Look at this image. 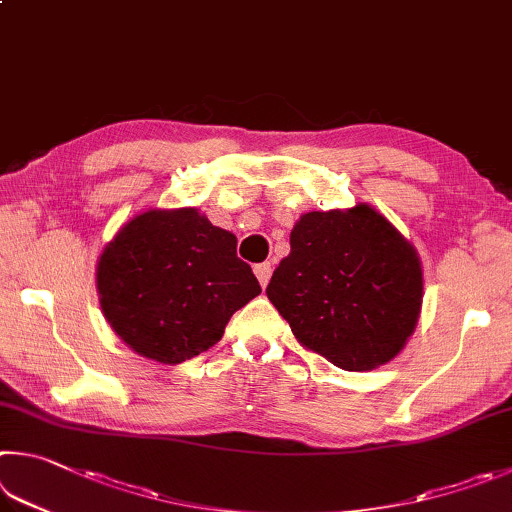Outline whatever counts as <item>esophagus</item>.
<instances>
[{
    "label": "esophagus",
    "instance_id": "34e87169",
    "mask_svg": "<svg viewBox=\"0 0 512 512\" xmlns=\"http://www.w3.org/2000/svg\"><path fill=\"white\" fill-rule=\"evenodd\" d=\"M255 275H257V280H259V284H262V286H266L268 282H271V275H273L271 262L257 264V266H255Z\"/></svg>",
    "mask_w": 512,
    "mask_h": 512
}]
</instances>
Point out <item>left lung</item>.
<instances>
[{"mask_svg": "<svg viewBox=\"0 0 512 512\" xmlns=\"http://www.w3.org/2000/svg\"><path fill=\"white\" fill-rule=\"evenodd\" d=\"M266 295L304 349L340 369L369 371L412 336L423 273L410 241L360 203L302 215Z\"/></svg>", "mask_w": 512, "mask_h": 512, "instance_id": "obj_1", "label": "left lung"}]
</instances>
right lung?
<instances>
[{
	"instance_id": "1",
	"label": "right lung",
	"mask_w": 512,
	"mask_h": 512,
	"mask_svg": "<svg viewBox=\"0 0 512 512\" xmlns=\"http://www.w3.org/2000/svg\"><path fill=\"white\" fill-rule=\"evenodd\" d=\"M96 275L111 329L165 365L217 345L230 315L262 293L237 237L194 208L134 217L102 250Z\"/></svg>"
}]
</instances>
